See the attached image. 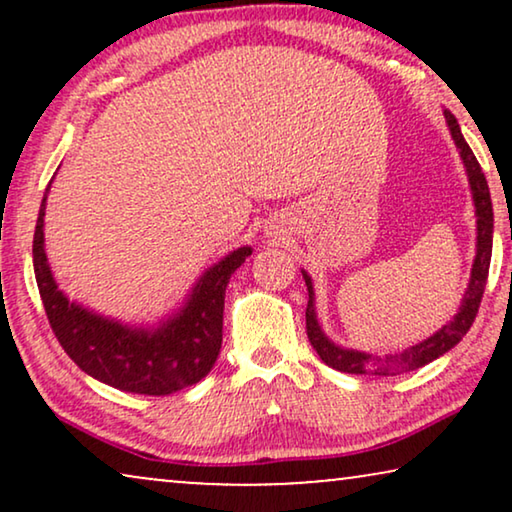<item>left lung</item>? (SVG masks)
Returning <instances> with one entry per match:
<instances>
[{
    "instance_id": "obj_1",
    "label": "left lung",
    "mask_w": 512,
    "mask_h": 512,
    "mask_svg": "<svg viewBox=\"0 0 512 512\" xmlns=\"http://www.w3.org/2000/svg\"><path fill=\"white\" fill-rule=\"evenodd\" d=\"M447 128H450V135L457 144V151L461 156V163L466 167L468 186H471V198L475 207V258L471 265V277H468L466 291L461 296V305L454 317L447 321L445 326H440L436 333L429 335V338L417 342V345H410L408 349L398 354H387V356H373L368 352H361V349L342 347L338 342H333L324 333V328L319 324L317 307H314V284L312 277L303 272V279L307 284V293H310V300H307V338H310L314 352L319 354V359L331 366L340 373L349 375H401L410 373V370H417L426 366V363L436 361L438 356L450 352L452 347L459 345V340L464 338L471 328L475 314H478L482 293H485L487 275H489V261H492V240H494V212H492V198H489V186L485 174H482V167L478 160H475L471 146L466 144L464 135H461V128L450 111L443 109Z\"/></svg>"
}]
</instances>
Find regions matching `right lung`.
Segmentation results:
<instances>
[{
	"mask_svg": "<svg viewBox=\"0 0 512 512\" xmlns=\"http://www.w3.org/2000/svg\"><path fill=\"white\" fill-rule=\"evenodd\" d=\"M48 191L51 184L39 207L32 263L46 317L69 359L97 382L128 394L167 396L200 382L221 352L230 275L254 249H233L202 270L184 300L156 324H128L69 300L55 282L44 235Z\"/></svg>",
	"mask_w": 512,
	"mask_h": 512,
	"instance_id": "add662e5",
	"label": "right lung"
}]
</instances>
